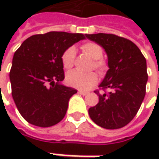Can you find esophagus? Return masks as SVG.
Here are the masks:
<instances>
[{"label":"esophagus","instance_id":"esophagus-1","mask_svg":"<svg viewBox=\"0 0 159 159\" xmlns=\"http://www.w3.org/2000/svg\"><path fill=\"white\" fill-rule=\"evenodd\" d=\"M78 93H79L80 95H83V96H85V95H87V94H88V92H86V91H83V90H78Z\"/></svg>","mask_w":159,"mask_h":159}]
</instances>
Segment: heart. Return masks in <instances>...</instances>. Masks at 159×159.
Wrapping results in <instances>:
<instances>
[{
	"label": "heart",
	"mask_w": 159,
	"mask_h": 159,
	"mask_svg": "<svg viewBox=\"0 0 159 159\" xmlns=\"http://www.w3.org/2000/svg\"><path fill=\"white\" fill-rule=\"evenodd\" d=\"M81 48L86 55L94 60L92 66L100 72H104L106 63L101 59L103 56L102 48L95 42H85L81 46ZM75 54L76 51L74 47H69L63 51L61 55V62L64 69L70 70L74 66ZM98 76L95 72L83 74L77 71H72L66 75V82L68 84L79 89H89L98 83Z\"/></svg>",
	"instance_id": "heart-1"
}]
</instances>
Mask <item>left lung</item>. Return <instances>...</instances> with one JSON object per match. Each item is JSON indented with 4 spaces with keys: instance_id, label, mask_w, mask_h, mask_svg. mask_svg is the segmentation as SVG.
<instances>
[{
    "instance_id": "1",
    "label": "left lung",
    "mask_w": 159,
    "mask_h": 159,
    "mask_svg": "<svg viewBox=\"0 0 159 159\" xmlns=\"http://www.w3.org/2000/svg\"><path fill=\"white\" fill-rule=\"evenodd\" d=\"M86 38L105 49L109 70L95 91L99 101L88 110L91 120L105 129H120L127 125L139 111L145 96L148 79L146 60L139 48L131 40L113 34H91Z\"/></svg>"
}]
</instances>
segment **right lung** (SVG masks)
Listing matches in <instances>:
<instances>
[{
    "label": "right lung",
    "instance_id": "add662e5",
    "mask_svg": "<svg viewBox=\"0 0 159 159\" xmlns=\"http://www.w3.org/2000/svg\"><path fill=\"white\" fill-rule=\"evenodd\" d=\"M86 34L48 32L26 39L15 52L10 71L12 96L17 110L29 123L50 127L65 116L77 91L61 84L64 79L61 55Z\"/></svg>",
    "mask_w": 159,
    "mask_h": 159
}]
</instances>
